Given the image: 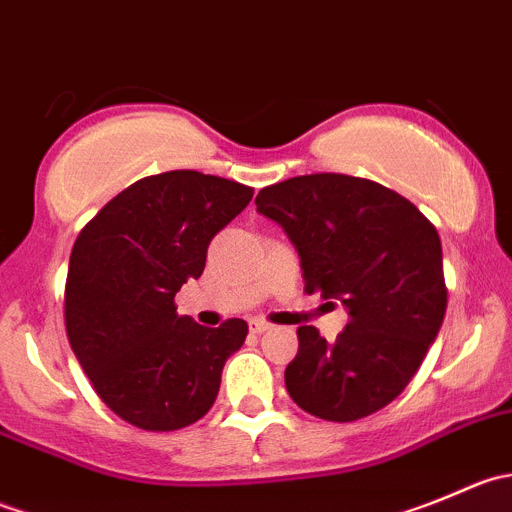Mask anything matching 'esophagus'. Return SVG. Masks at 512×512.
Here are the masks:
<instances>
[{
    "label": "esophagus",
    "instance_id": "obj_1",
    "mask_svg": "<svg viewBox=\"0 0 512 512\" xmlns=\"http://www.w3.org/2000/svg\"><path fill=\"white\" fill-rule=\"evenodd\" d=\"M270 327H272V324L262 322V319H250V332L252 334H262V332H267Z\"/></svg>",
    "mask_w": 512,
    "mask_h": 512
}]
</instances>
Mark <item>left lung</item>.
<instances>
[{
    "mask_svg": "<svg viewBox=\"0 0 512 512\" xmlns=\"http://www.w3.org/2000/svg\"><path fill=\"white\" fill-rule=\"evenodd\" d=\"M255 205L292 240L304 289L349 312L334 342L297 329L299 352L285 371L292 401L339 423L384 409L414 379L446 317L436 227L394 190L342 173L282 180Z\"/></svg>",
    "mask_w": 512,
    "mask_h": 512,
    "instance_id": "1",
    "label": "left lung"
}]
</instances>
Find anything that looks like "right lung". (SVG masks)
I'll return each mask as SVG.
<instances>
[{
	"label": "right lung",
	"instance_id": "right-lung-1",
	"mask_svg": "<svg viewBox=\"0 0 512 512\" xmlns=\"http://www.w3.org/2000/svg\"><path fill=\"white\" fill-rule=\"evenodd\" d=\"M252 188L198 170L136 180L76 237L66 277L69 344L103 404L143 431H178L215 404L225 361L247 322L200 327L175 312L208 245Z\"/></svg>",
	"mask_w": 512,
	"mask_h": 512
}]
</instances>
